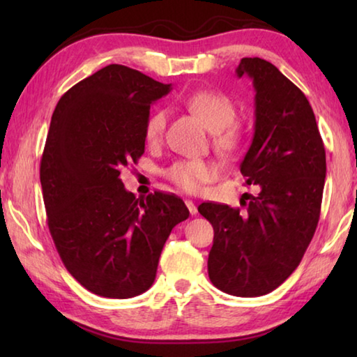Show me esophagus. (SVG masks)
Listing matches in <instances>:
<instances>
[{"mask_svg":"<svg viewBox=\"0 0 357 357\" xmlns=\"http://www.w3.org/2000/svg\"><path fill=\"white\" fill-rule=\"evenodd\" d=\"M185 206H187V209H189V213L192 215L197 214V206H195V203H193L192 200H185Z\"/></svg>","mask_w":357,"mask_h":357,"instance_id":"1","label":"esophagus"}]
</instances>
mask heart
I'll use <instances>...</instances> for the list:
<instances>
[{
	"mask_svg": "<svg viewBox=\"0 0 357 357\" xmlns=\"http://www.w3.org/2000/svg\"><path fill=\"white\" fill-rule=\"evenodd\" d=\"M185 105L203 121L213 132L214 146L223 154H233L243 143V129L234 123L236 108L231 99L217 91H195L185 98ZM167 128V112L155 110L149 114L144 124V140L155 144L162 140ZM219 174V167L211 160H178L167 168L165 176L174 185L185 192H198L203 184L214 181Z\"/></svg>",
	"mask_w": 357,
	"mask_h": 357,
	"instance_id": "heart-1",
	"label": "heart"
}]
</instances>
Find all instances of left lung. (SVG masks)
I'll return each instance as SVG.
<instances>
[{
	"label": "left lung",
	"instance_id": "8db88e82",
	"mask_svg": "<svg viewBox=\"0 0 357 357\" xmlns=\"http://www.w3.org/2000/svg\"><path fill=\"white\" fill-rule=\"evenodd\" d=\"M236 75L250 77L255 88V132L241 173L259 193L243 202L245 211L208 202L198 213L214 228L208 258L213 285L255 298L293 274L315 234L326 151L309 100L274 64L243 58Z\"/></svg>",
	"mask_w": 357,
	"mask_h": 357
}]
</instances>
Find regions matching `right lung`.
I'll use <instances>...</instances> for the list:
<instances>
[{"label":"right lung","mask_w":357,"mask_h":357,"mask_svg":"<svg viewBox=\"0 0 357 357\" xmlns=\"http://www.w3.org/2000/svg\"><path fill=\"white\" fill-rule=\"evenodd\" d=\"M170 89L110 64L74 84L53 112L40 159L48 229L66 269L98 296L149 289L165 241L189 217L174 193L135 198L119 179L144 153L151 104Z\"/></svg>","instance_id":"obj_1"}]
</instances>
